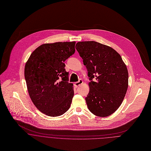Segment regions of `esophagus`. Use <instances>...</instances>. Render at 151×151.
<instances>
[{
	"label": "esophagus",
	"instance_id": "1",
	"mask_svg": "<svg viewBox=\"0 0 151 151\" xmlns=\"http://www.w3.org/2000/svg\"><path fill=\"white\" fill-rule=\"evenodd\" d=\"M82 83H83V81H82V79H80L78 82H75V83H74V86H75V87H78L79 86H80L81 84H82Z\"/></svg>",
	"mask_w": 151,
	"mask_h": 151
}]
</instances>
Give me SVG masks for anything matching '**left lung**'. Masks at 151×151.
Segmentation results:
<instances>
[{"label": "left lung", "instance_id": "8db88e82", "mask_svg": "<svg viewBox=\"0 0 151 151\" xmlns=\"http://www.w3.org/2000/svg\"><path fill=\"white\" fill-rule=\"evenodd\" d=\"M76 49L87 69L90 91L86 97L89 111L100 117L114 114L122 104L129 84V73L120 55L95 41L79 42ZM95 77L96 82L92 81Z\"/></svg>", "mask_w": 151, "mask_h": 151}]
</instances>
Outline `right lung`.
I'll return each instance as SVG.
<instances>
[{
  "label": "right lung",
  "instance_id": "add662e5",
  "mask_svg": "<svg viewBox=\"0 0 151 151\" xmlns=\"http://www.w3.org/2000/svg\"><path fill=\"white\" fill-rule=\"evenodd\" d=\"M75 42L40 45L27 61L24 76L29 97L45 115L55 117L69 109L74 90L64 61L75 51Z\"/></svg>",
  "mask_w": 151,
  "mask_h": 151
}]
</instances>
